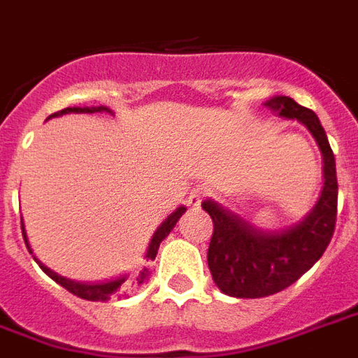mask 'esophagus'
Segmentation results:
<instances>
[{"instance_id": "esophagus-1", "label": "esophagus", "mask_w": 358, "mask_h": 358, "mask_svg": "<svg viewBox=\"0 0 358 358\" xmlns=\"http://www.w3.org/2000/svg\"><path fill=\"white\" fill-rule=\"evenodd\" d=\"M205 194H207V188L196 185V187L190 190V196H188V199H187L188 205H190V207H198L199 201H201V198H203Z\"/></svg>"}]
</instances>
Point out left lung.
<instances>
[{"label": "left lung", "mask_w": 358, "mask_h": 358, "mask_svg": "<svg viewBox=\"0 0 358 358\" xmlns=\"http://www.w3.org/2000/svg\"><path fill=\"white\" fill-rule=\"evenodd\" d=\"M265 106L310 130L323 155L325 182L317 203L301 222L273 231L254 228L213 199L201 203L213 218L209 271L218 289L237 299L268 297L297 282L323 256L336 226V162L320 119L289 96H273Z\"/></svg>", "instance_id": "obj_1"}]
</instances>
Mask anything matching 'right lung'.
<instances>
[{"instance_id": "1", "label": "right lung", "mask_w": 358, "mask_h": 358, "mask_svg": "<svg viewBox=\"0 0 358 358\" xmlns=\"http://www.w3.org/2000/svg\"><path fill=\"white\" fill-rule=\"evenodd\" d=\"M95 113V112H110L112 110H108L106 106H96V108H65V110H61V112H55L52 113L50 117H57V115H65V113ZM48 117V119H50ZM187 210V207H177L173 213H171L170 217L166 218L164 222L160 224L157 231H155L153 239L149 243V248H148V254H145V265H141L138 271H134L132 274H127V276H119L115 280H110V282H101V284H84V282H74V280H69L65 276H59L57 273L54 271H50L46 265L38 262L37 257L33 256V259L38 263V267L43 268L44 273L48 274L50 278L55 280L61 287H65L66 292H71L73 295L80 299H85V301H108V299L112 297V295H127L130 292H136V289H140L141 285L145 284L151 276V265L149 263L153 262L155 257H157V252H159V246L160 243L170 235V231L176 228L177 220L182 217V213ZM22 235H24V241H26V246L27 250L31 252V246L27 243V235H26V229H24V222H22ZM33 254V252H31Z\"/></svg>"}]
</instances>
